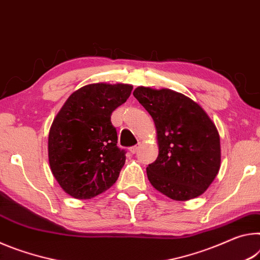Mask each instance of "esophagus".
Wrapping results in <instances>:
<instances>
[{
	"label": "esophagus",
	"instance_id": "esophagus-1",
	"mask_svg": "<svg viewBox=\"0 0 260 260\" xmlns=\"http://www.w3.org/2000/svg\"><path fill=\"white\" fill-rule=\"evenodd\" d=\"M138 148H139V146H133V147L129 148V151H130V153H133V154H135V153L138 151Z\"/></svg>",
	"mask_w": 260,
	"mask_h": 260
}]
</instances>
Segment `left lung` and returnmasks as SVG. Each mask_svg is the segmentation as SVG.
Segmentation results:
<instances>
[{"label":"left lung","mask_w":260,"mask_h":260,"mask_svg":"<svg viewBox=\"0 0 260 260\" xmlns=\"http://www.w3.org/2000/svg\"><path fill=\"white\" fill-rule=\"evenodd\" d=\"M134 95L154 121L159 155L146 168L153 188L185 202L203 194L220 169V136L197 102L170 88L138 86Z\"/></svg>","instance_id":"1"}]
</instances>
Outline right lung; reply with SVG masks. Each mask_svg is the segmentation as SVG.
Masks as SVG:
<instances>
[{"label": "right lung", "mask_w": 260, "mask_h": 260, "mask_svg": "<svg viewBox=\"0 0 260 260\" xmlns=\"http://www.w3.org/2000/svg\"><path fill=\"white\" fill-rule=\"evenodd\" d=\"M133 91L130 84L94 83L68 98L52 123L48 160L55 180L76 199H91L115 182L125 162L110 115Z\"/></svg>", "instance_id": "1"}]
</instances>
